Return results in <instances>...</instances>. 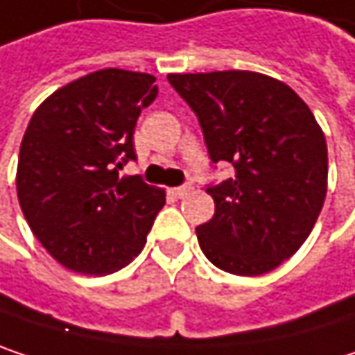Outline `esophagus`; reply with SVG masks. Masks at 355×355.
I'll return each mask as SVG.
<instances>
[{"label":"esophagus","instance_id":"34e87169","mask_svg":"<svg viewBox=\"0 0 355 355\" xmlns=\"http://www.w3.org/2000/svg\"><path fill=\"white\" fill-rule=\"evenodd\" d=\"M193 191V187L191 184H182V187H175V189H171V193L177 197V199H182V197H187L189 193Z\"/></svg>","mask_w":355,"mask_h":355}]
</instances>
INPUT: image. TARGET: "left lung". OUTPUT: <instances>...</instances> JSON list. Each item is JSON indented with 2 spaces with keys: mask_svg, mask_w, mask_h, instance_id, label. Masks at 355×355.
<instances>
[{
  "mask_svg": "<svg viewBox=\"0 0 355 355\" xmlns=\"http://www.w3.org/2000/svg\"><path fill=\"white\" fill-rule=\"evenodd\" d=\"M193 108L211 162L234 177L207 187L216 214L197 226L203 254L234 275H263L313 232L327 195V141L309 105L257 71L168 73Z\"/></svg>",
  "mask_w": 355,
  "mask_h": 355,
  "instance_id": "obj_1",
  "label": "left lung"
}]
</instances>
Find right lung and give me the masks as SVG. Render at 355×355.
<instances>
[{
    "label": "right lung",
    "mask_w": 355,
    "mask_h": 355,
    "mask_svg": "<svg viewBox=\"0 0 355 355\" xmlns=\"http://www.w3.org/2000/svg\"><path fill=\"white\" fill-rule=\"evenodd\" d=\"M156 78L98 69L36 108L22 137L16 191L38 243L63 267L107 275L141 252L164 189L121 177L135 160L133 131L158 96Z\"/></svg>",
    "instance_id": "obj_1"
}]
</instances>
